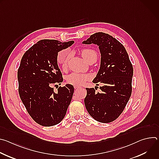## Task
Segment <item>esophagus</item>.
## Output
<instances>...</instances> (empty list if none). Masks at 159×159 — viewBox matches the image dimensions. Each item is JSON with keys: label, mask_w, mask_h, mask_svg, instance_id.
<instances>
[{"label": "esophagus", "mask_w": 159, "mask_h": 159, "mask_svg": "<svg viewBox=\"0 0 159 159\" xmlns=\"http://www.w3.org/2000/svg\"><path fill=\"white\" fill-rule=\"evenodd\" d=\"M74 88H75V89H77L80 88V86H78V85H74Z\"/></svg>", "instance_id": "1"}]
</instances>
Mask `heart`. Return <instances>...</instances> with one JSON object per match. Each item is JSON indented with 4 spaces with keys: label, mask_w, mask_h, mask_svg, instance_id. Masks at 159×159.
Instances as JSON below:
<instances>
[{
    "label": "heart",
    "mask_w": 159,
    "mask_h": 159,
    "mask_svg": "<svg viewBox=\"0 0 159 159\" xmlns=\"http://www.w3.org/2000/svg\"><path fill=\"white\" fill-rule=\"evenodd\" d=\"M81 54L83 58L88 62L94 60L95 61L98 58L97 52L89 48H85L81 50ZM69 59V52L67 49L60 50L57 55V63L61 66V69L65 70L67 67V62ZM90 78L89 74L73 72L66 77V81L69 84L73 85H81Z\"/></svg>",
    "instance_id": "b5f03b06"
}]
</instances>
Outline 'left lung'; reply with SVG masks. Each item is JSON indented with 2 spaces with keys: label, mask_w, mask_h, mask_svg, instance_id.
I'll return each instance as SVG.
<instances>
[{
  "label": "left lung",
  "mask_w": 159,
  "mask_h": 159,
  "mask_svg": "<svg viewBox=\"0 0 159 159\" xmlns=\"http://www.w3.org/2000/svg\"><path fill=\"white\" fill-rule=\"evenodd\" d=\"M82 43L99 46L101 65L93 82L103 85L99 87L101 93H96L94 88H86V109L99 122H112L121 114L131 96L132 64L123 45L108 34L94 33Z\"/></svg>",
  "instance_id": "1"
}]
</instances>
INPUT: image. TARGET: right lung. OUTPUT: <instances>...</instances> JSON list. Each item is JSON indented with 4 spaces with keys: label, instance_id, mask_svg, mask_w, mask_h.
Returning <instances> with one entry per match:
<instances>
[{
    "label": "right lung",
    "instance_id": "1",
    "mask_svg": "<svg viewBox=\"0 0 159 159\" xmlns=\"http://www.w3.org/2000/svg\"><path fill=\"white\" fill-rule=\"evenodd\" d=\"M74 43L41 39L22 57L17 71L19 96L29 115L40 125L51 126L60 123L70 104L74 92L72 85L59 87L57 92L53 87L63 80L57 53Z\"/></svg>",
    "mask_w": 159,
    "mask_h": 159
}]
</instances>
